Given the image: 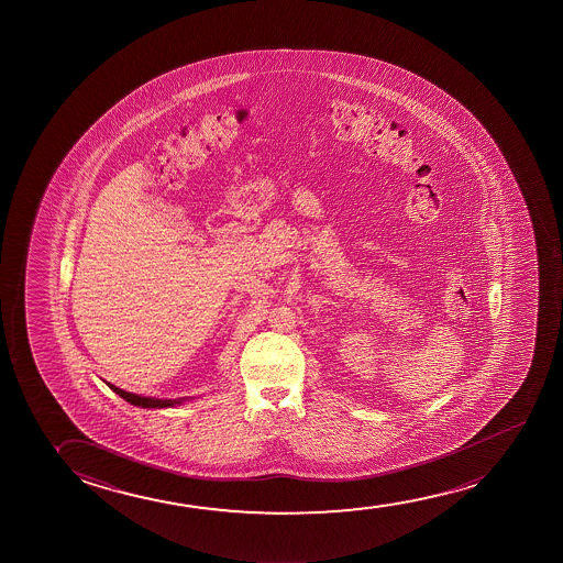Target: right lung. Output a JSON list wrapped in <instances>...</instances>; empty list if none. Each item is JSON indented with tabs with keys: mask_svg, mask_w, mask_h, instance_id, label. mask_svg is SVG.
Listing matches in <instances>:
<instances>
[{
	"mask_svg": "<svg viewBox=\"0 0 563 563\" xmlns=\"http://www.w3.org/2000/svg\"><path fill=\"white\" fill-rule=\"evenodd\" d=\"M107 385H109L117 395H121L130 405L142 406V408H168V406H176L181 402L180 398L140 397V395H134V393H126V390L119 389V387H114L111 383H107Z\"/></svg>",
	"mask_w": 563,
	"mask_h": 563,
	"instance_id": "1",
	"label": "right lung"
}]
</instances>
